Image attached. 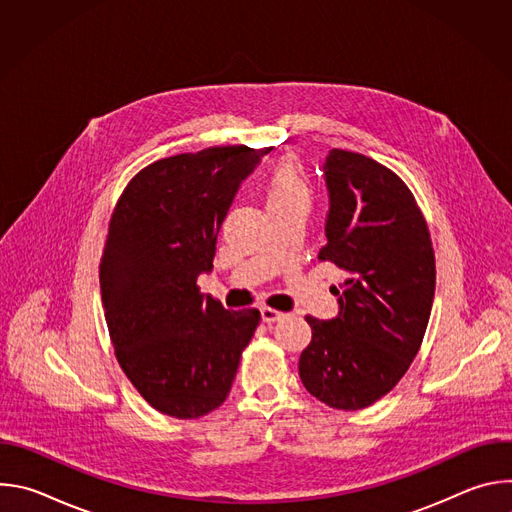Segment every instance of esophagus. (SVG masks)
I'll use <instances>...</instances> for the list:
<instances>
[{
	"mask_svg": "<svg viewBox=\"0 0 512 512\" xmlns=\"http://www.w3.org/2000/svg\"><path fill=\"white\" fill-rule=\"evenodd\" d=\"M285 314H281V312H277V310H273V308H261V318H263V322H267V324H271V322H277V320H281Z\"/></svg>",
	"mask_w": 512,
	"mask_h": 512,
	"instance_id": "1",
	"label": "esophagus"
}]
</instances>
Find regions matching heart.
Returning a JSON list of instances; mask_svg holds the SVG:
<instances>
[{"label":"heart","instance_id":"1","mask_svg":"<svg viewBox=\"0 0 512 512\" xmlns=\"http://www.w3.org/2000/svg\"><path fill=\"white\" fill-rule=\"evenodd\" d=\"M265 196H267V208L287 206L296 202L308 204L310 188L300 164L294 160H281L267 176Z\"/></svg>","mask_w":512,"mask_h":512}]
</instances>
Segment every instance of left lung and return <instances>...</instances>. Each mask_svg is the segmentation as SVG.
<instances>
[{
    "label": "left lung",
    "mask_w": 512,
    "mask_h": 512,
    "mask_svg": "<svg viewBox=\"0 0 512 512\" xmlns=\"http://www.w3.org/2000/svg\"><path fill=\"white\" fill-rule=\"evenodd\" d=\"M326 245L344 283L332 320L306 316L312 342L300 379L322 403L356 411L387 395L413 362L433 304L435 257L425 218L405 182L383 164L332 150Z\"/></svg>",
    "instance_id": "left-lung-1"
}]
</instances>
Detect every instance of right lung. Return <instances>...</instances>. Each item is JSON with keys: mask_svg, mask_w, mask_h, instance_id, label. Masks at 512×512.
Listing matches in <instances>:
<instances>
[{"mask_svg": "<svg viewBox=\"0 0 512 512\" xmlns=\"http://www.w3.org/2000/svg\"><path fill=\"white\" fill-rule=\"evenodd\" d=\"M271 148H206L143 168L123 190L101 257V296L123 373L160 413L196 419L227 399L259 310L196 285L241 182Z\"/></svg>", "mask_w": 512, "mask_h": 512, "instance_id": "obj_1", "label": "right lung"}]
</instances>
